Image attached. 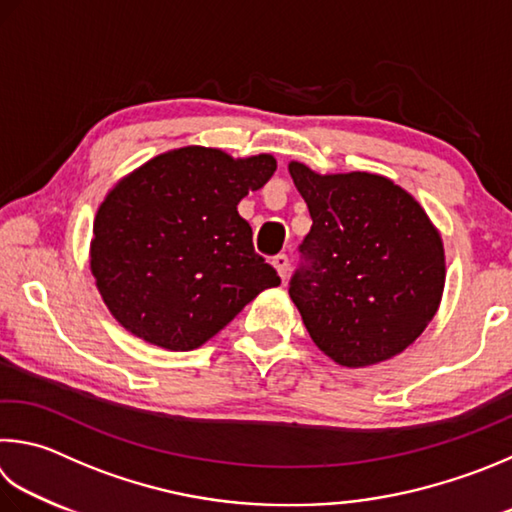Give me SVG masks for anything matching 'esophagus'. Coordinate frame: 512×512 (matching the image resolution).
Segmentation results:
<instances>
[{
  "label": "esophagus",
  "instance_id": "obj_1",
  "mask_svg": "<svg viewBox=\"0 0 512 512\" xmlns=\"http://www.w3.org/2000/svg\"><path fill=\"white\" fill-rule=\"evenodd\" d=\"M273 266L277 268V273H280L282 280H286V277H288V271H291V259H288V255L280 253V255H275V257H273Z\"/></svg>",
  "mask_w": 512,
  "mask_h": 512
}]
</instances>
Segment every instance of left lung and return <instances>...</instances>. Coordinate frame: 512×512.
Here are the masks:
<instances>
[{
    "mask_svg": "<svg viewBox=\"0 0 512 512\" xmlns=\"http://www.w3.org/2000/svg\"><path fill=\"white\" fill-rule=\"evenodd\" d=\"M313 226L293 275V304L318 349L340 367L405 351L439 311L445 250L410 192L383 174H318L288 163Z\"/></svg>",
    "mask_w": 512,
    "mask_h": 512,
    "instance_id": "1",
    "label": "left lung"
}]
</instances>
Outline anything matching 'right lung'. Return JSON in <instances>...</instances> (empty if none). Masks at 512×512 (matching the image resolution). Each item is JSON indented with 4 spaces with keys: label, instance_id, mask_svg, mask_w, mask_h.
Listing matches in <instances>:
<instances>
[{
    "label": "right lung",
    "instance_id": "right-lung-1",
    "mask_svg": "<svg viewBox=\"0 0 512 512\" xmlns=\"http://www.w3.org/2000/svg\"><path fill=\"white\" fill-rule=\"evenodd\" d=\"M275 167L271 154L232 159L188 145L154 156L107 192L89 266L120 327L161 349L190 351L280 286L237 212Z\"/></svg>",
    "mask_w": 512,
    "mask_h": 512
}]
</instances>
